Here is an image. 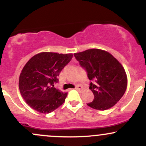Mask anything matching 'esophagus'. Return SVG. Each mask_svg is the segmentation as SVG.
Instances as JSON below:
<instances>
[{
	"label": "esophagus",
	"instance_id": "34e87169",
	"mask_svg": "<svg viewBox=\"0 0 146 146\" xmlns=\"http://www.w3.org/2000/svg\"><path fill=\"white\" fill-rule=\"evenodd\" d=\"M82 88V86L81 85H78L76 87H75V89L76 90H81Z\"/></svg>",
	"mask_w": 146,
	"mask_h": 146
}]
</instances>
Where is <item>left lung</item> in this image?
Returning a JSON list of instances; mask_svg holds the SVG:
<instances>
[{
  "label": "left lung",
  "instance_id": "obj_1",
  "mask_svg": "<svg viewBox=\"0 0 146 146\" xmlns=\"http://www.w3.org/2000/svg\"><path fill=\"white\" fill-rule=\"evenodd\" d=\"M80 64L86 69L90 82L89 88L94 100L87 104L96 110H105L120 100L128 85V79L121 64L110 53L99 48H91L74 53Z\"/></svg>",
  "mask_w": 146,
  "mask_h": 146
}]
</instances>
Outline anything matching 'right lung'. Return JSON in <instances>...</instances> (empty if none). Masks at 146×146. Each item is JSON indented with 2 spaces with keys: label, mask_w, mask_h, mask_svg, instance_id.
Wrapping results in <instances>:
<instances>
[{
  "label": "right lung",
  "mask_w": 146,
  "mask_h": 146,
  "mask_svg": "<svg viewBox=\"0 0 146 146\" xmlns=\"http://www.w3.org/2000/svg\"><path fill=\"white\" fill-rule=\"evenodd\" d=\"M72 53L42 52L33 56L22 70L20 92L31 108L41 113H49L64 102L67 93L54 87L58 76L71 61Z\"/></svg>",
  "instance_id": "add662e5"
}]
</instances>
